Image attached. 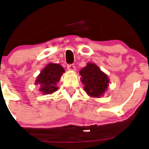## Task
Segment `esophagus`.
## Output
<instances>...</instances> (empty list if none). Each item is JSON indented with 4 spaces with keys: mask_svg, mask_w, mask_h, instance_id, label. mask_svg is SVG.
Segmentation results:
<instances>
[{
    "mask_svg": "<svg viewBox=\"0 0 149 149\" xmlns=\"http://www.w3.org/2000/svg\"><path fill=\"white\" fill-rule=\"evenodd\" d=\"M67 68H68V69L69 71L75 70V66H74V64H68V65H67Z\"/></svg>",
    "mask_w": 149,
    "mask_h": 149,
    "instance_id": "1",
    "label": "esophagus"
}]
</instances>
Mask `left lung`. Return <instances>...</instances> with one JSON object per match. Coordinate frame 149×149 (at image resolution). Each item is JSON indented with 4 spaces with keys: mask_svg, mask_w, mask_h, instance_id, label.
<instances>
[{
    "mask_svg": "<svg viewBox=\"0 0 149 149\" xmlns=\"http://www.w3.org/2000/svg\"><path fill=\"white\" fill-rule=\"evenodd\" d=\"M80 74L82 77L81 81L85 85L84 89L89 95L98 98L107 89L110 82L108 77L93 63H88L80 71Z\"/></svg>",
    "mask_w": 149,
    "mask_h": 149,
    "instance_id": "1",
    "label": "left lung"
}]
</instances>
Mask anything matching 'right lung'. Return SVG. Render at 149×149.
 Segmentation results:
<instances>
[{
    "mask_svg": "<svg viewBox=\"0 0 149 149\" xmlns=\"http://www.w3.org/2000/svg\"><path fill=\"white\" fill-rule=\"evenodd\" d=\"M65 72L64 68L59 64L50 63L41 72L37 77L36 84L40 85L39 90L44 94H51L56 91V84Z\"/></svg>",
    "mask_w": 149,
    "mask_h": 149,
    "instance_id": "add662e5",
    "label": "right lung"
}]
</instances>
